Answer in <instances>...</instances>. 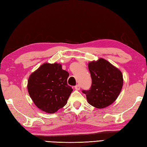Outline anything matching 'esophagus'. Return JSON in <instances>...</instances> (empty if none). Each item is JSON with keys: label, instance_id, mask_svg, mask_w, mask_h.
I'll return each mask as SVG.
<instances>
[{"label": "esophagus", "instance_id": "1", "mask_svg": "<svg viewBox=\"0 0 147 147\" xmlns=\"http://www.w3.org/2000/svg\"><path fill=\"white\" fill-rule=\"evenodd\" d=\"M75 89H76V90H80V85H79V84L76 85V86H75Z\"/></svg>", "mask_w": 147, "mask_h": 147}]
</instances>
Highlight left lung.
<instances>
[{"mask_svg":"<svg viewBox=\"0 0 147 147\" xmlns=\"http://www.w3.org/2000/svg\"><path fill=\"white\" fill-rule=\"evenodd\" d=\"M92 84L89 90H82L88 102L97 108H104L115 101L123 83L121 71L103 58L88 65Z\"/></svg>","mask_w":147,"mask_h":147,"instance_id":"1","label":"left lung"}]
</instances>
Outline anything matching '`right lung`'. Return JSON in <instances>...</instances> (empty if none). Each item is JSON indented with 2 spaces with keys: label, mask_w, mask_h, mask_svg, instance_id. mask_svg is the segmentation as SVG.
Here are the masks:
<instances>
[{
  "label": "right lung",
  "mask_w": 147,
  "mask_h": 147,
  "mask_svg": "<svg viewBox=\"0 0 147 147\" xmlns=\"http://www.w3.org/2000/svg\"><path fill=\"white\" fill-rule=\"evenodd\" d=\"M68 76L59 63L42 65L28 81V92L35 105L48 113H54L66 105L73 91L67 84Z\"/></svg>",
  "instance_id": "add662e5"
}]
</instances>
